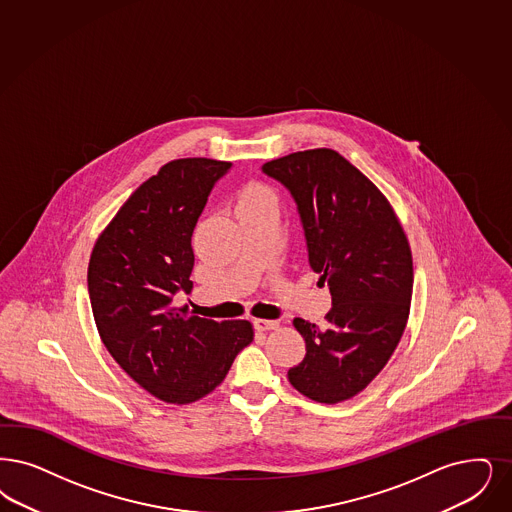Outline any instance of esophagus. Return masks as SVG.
Listing matches in <instances>:
<instances>
[{
  "label": "esophagus",
  "instance_id": "34e87169",
  "mask_svg": "<svg viewBox=\"0 0 512 512\" xmlns=\"http://www.w3.org/2000/svg\"><path fill=\"white\" fill-rule=\"evenodd\" d=\"M253 326L257 331H272V329L280 328V322H276V320H263V318H259V320H253Z\"/></svg>",
  "mask_w": 512,
  "mask_h": 512
}]
</instances>
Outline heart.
<instances>
[{
    "instance_id": "b5f03b06",
    "label": "heart",
    "mask_w": 512,
    "mask_h": 512,
    "mask_svg": "<svg viewBox=\"0 0 512 512\" xmlns=\"http://www.w3.org/2000/svg\"><path fill=\"white\" fill-rule=\"evenodd\" d=\"M261 205L278 207V198H276L274 190L261 183H253L246 186L244 192L240 194L238 207H261Z\"/></svg>"
}]
</instances>
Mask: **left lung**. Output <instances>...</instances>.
Wrapping results in <instances>:
<instances>
[{
    "label": "left lung",
    "mask_w": 512,
    "mask_h": 512,
    "mask_svg": "<svg viewBox=\"0 0 512 512\" xmlns=\"http://www.w3.org/2000/svg\"><path fill=\"white\" fill-rule=\"evenodd\" d=\"M263 173L291 192L307 238L308 263L328 284L324 328L295 318L307 343L289 383L320 404L366 389L387 366L406 329L413 261L392 205L368 177L331 148L293 152Z\"/></svg>",
    "instance_id": "left-lung-1"
}]
</instances>
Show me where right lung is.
Returning <instances> with one entry per match:
<instances>
[{
	"label": "right lung",
	"instance_id": "obj_1",
	"mask_svg": "<svg viewBox=\"0 0 512 512\" xmlns=\"http://www.w3.org/2000/svg\"><path fill=\"white\" fill-rule=\"evenodd\" d=\"M230 162L183 158L144 181L95 242L87 287L104 347L144 390L190 404L215 387L253 341L247 320L215 322L177 308L192 289V232Z\"/></svg>",
	"mask_w": 512,
	"mask_h": 512
}]
</instances>
